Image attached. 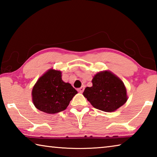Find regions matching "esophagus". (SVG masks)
Segmentation results:
<instances>
[{"label": "esophagus", "mask_w": 157, "mask_h": 157, "mask_svg": "<svg viewBox=\"0 0 157 157\" xmlns=\"http://www.w3.org/2000/svg\"><path fill=\"white\" fill-rule=\"evenodd\" d=\"M84 86H82V87H80V88L78 89V91L79 93H82L84 91Z\"/></svg>", "instance_id": "obj_1"}]
</instances>
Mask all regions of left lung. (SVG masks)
<instances>
[{
  "label": "left lung",
  "mask_w": 157,
  "mask_h": 157,
  "mask_svg": "<svg viewBox=\"0 0 157 157\" xmlns=\"http://www.w3.org/2000/svg\"><path fill=\"white\" fill-rule=\"evenodd\" d=\"M92 84L91 87L85 89L83 95L95 109L112 112L127 102L124 83L110 71L98 73L93 78Z\"/></svg>",
  "instance_id": "left-lung-1"
}]
</instances>
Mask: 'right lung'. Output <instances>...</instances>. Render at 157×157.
Returning <instances> with one entry per match:
<instances>
[{
	"mask_svg": "<svg viewBox=\"0 0 157 157\" xmlns=\"http://www.w3.org/2000/svg\"><path fill=\"white\" fill-rule=\"evenodd\" d=\"M78 91L62 79V72L50 69L39 78L33 89L32 96L36 109L47 113L65 110Z\"/></svg>",
	"mask_w": 157,
	"mask_h": 157,
	"instance_id": "add662e5",
	"label": "right lung"
}]
</instances>
